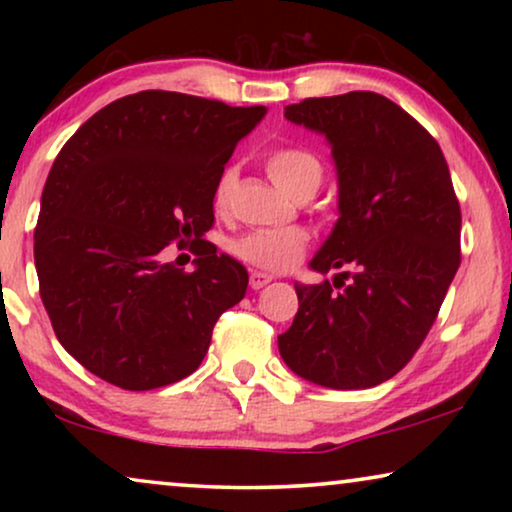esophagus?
I'll return each instance as SVG.
<instances>
[{
	"instance_id": "obj_1",
	"label": "esophagus",
	"mask_w": 512,
	"mask_h": 512,
	"mask_svg": "<svg viewBox=\"0 0 512 512\" xmlns=\"http://www.w3.org/2000/svg\"><path fill=\"white\" fill-rule=\"evenodd\" d=\"M270 282H272V277L265 275V272H258V270L251 272V277H249V286H251V289H254V291L263 289V286H268Z\"/></svg>"
}]
</instances>
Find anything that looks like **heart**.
Segmentation results:
<instances>
[{
    "label": "heart",
    "instance_id": "heart-1",
    "mask_svg": "<svg viewBox=\"0 0 512 512\" xmlns=\"http://www.w3.org/2000/svg\"><path fill=\"white\" fill-rule=\"evenodd\" d=\"M265 170L272 181L296 200H307L319 191L326 167L317 151L303 144L277 146L265 156ZM237 186V170L233 165L223 167L212 188V205L219 214L228 212ZM310 235L303 228L251 230L233 242V254L240 261L261 270L284 272L303 258Z\"/></svg>",
    "mask_w": 512,
    "mask_h": 512
}]
</instances>
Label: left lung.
<instances>
[{
  "label": "left lung",
  "instance_id": "left-lung-1",
  "mask_svg": "<svg viewBox=\"0 0 512 512\" xmlns=\"http://www.w3.org/2000/svg\"><path fill=\"white\" fill-rule=\"evenodd\" d=\"M284 116L331 142L340 219L312 268L347 270L333 284H296L298 314L279 354L321 387H377L415 356L461 263L447 160L408 111L368 90L307 97Z\"/></svg>",
  "mask_w": 512,
  "mask_h": 512
}]
</instances>
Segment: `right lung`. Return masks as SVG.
I'll return each instance as SVG.
<instances>
[{
    "instance_id": "obj_1",
    "label": "right lung",
    "mask_w": 512,
    "mask_h": 512,
    "mask_svg": "<svg viewBox=\"0 0 512 512\" xmlns=\"http://www.w3.org/2000/svg\"><path fill=\"white\" fill-rule=\"evenodd\" d=\"M265 107L142 90L90 116L48 172L34 228L39 293L60 345L128 391L184 380L247 293L242 263L202 240L212 188ZM191 243L196 270L159 261Z\"/></svg>"
}]
</instances>
